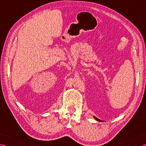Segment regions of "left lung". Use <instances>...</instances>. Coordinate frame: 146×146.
I'll return each instance as SVG.
<instances>
[{
    "label": "left lung",
    "instance_id": "1",
    "mask_svg": "<svg viewBox=\"0 0 146 146\" xmlns=\"http://www.w3.org/2000/svg\"><path fill=\"white\" fill-rule=\"evenodd\" d=\"M94 118L95 119V120H97V121H103L102 120H100V119H98V118H96V116H94Z\"/></svg>",
    "mask_w": 146,
    "mask_h": 146
}]
</instances>
